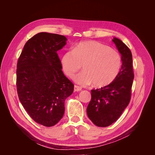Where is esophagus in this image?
Instances as JSON below:
<instances>
[{
  "instance_id": "esophagus-1",
  "label": "esophagus",
  "mask_w": 155,
  "mask_h": 155,
  "mask_svg": "<svg viewBox=\"0 0 155 155\" xmlns=\"http://www.w3.org/2000/svg\"><path fill=\"white\" fill-rule=\"evenodd\" d=\"M81 89L82 88L81 87H79L78 85H74V91H77V92L80 91H81Z\"/></svg>"
}]
</instances>
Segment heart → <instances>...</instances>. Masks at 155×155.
Wrapping results in <instances>:
<instances>
[{
    "mask_svg": "<svg viewBox=\"0 0 155 155\" xmlns=\"http://www.w3.org/2000/svg\"><path fill=\"white\" fill-rule=\"evenodd\" d=\"M121 58L116 50L97 41H84L65 52L61 58L63 71L73 77L82 67L84 71L76 77L83 85L91 83L101 87L109 85L118 76Z\"/></svg>",
    "mask_w": 155,
    "mask_h": 155,
    "instance_id": "b5f03b06",
    "label": "heart"
}]
</instances>
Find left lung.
<instances>
[{"mask_svg": "<svg viewBox=\"0 0 155 155\" xmlns=\"http://www.w3.org/2000/svg\"><path fill=\"white\" fill-rule=\"evenodd\" d=\"M112 41L121 55L120 71L109 85L91 90V100L87 109L89 119L101 127L115 122L129 105L134 77L130 49L118 38L114 37Z\"/></svg>", "mask_w": 155, "mask_h": 155, "instance_id": "8db88e82", "label": "left lung"}]
</instances>
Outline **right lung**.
<instances>
[{
	"instance_id": "add662e5",
	"label": "right lung",
	"mask_w": 155,
	"mask_h": 155,
	"mask_svg": "<svg viewBox=\"0 0 155 155\" xmlns=\"http://www.w3.org/2000/svg\"><path fill=\"white\" fill-rule=\"evenodd\" d=\"M64 35L41 32L28 41L17 64V91L21 104L35 122L58 124L74 84L64 76L57 51L66 45Z\"/></svg>"
}]
</instances>
